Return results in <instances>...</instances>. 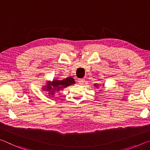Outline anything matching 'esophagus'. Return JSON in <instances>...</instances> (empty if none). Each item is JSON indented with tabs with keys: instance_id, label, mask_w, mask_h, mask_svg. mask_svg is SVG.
Wrapping results in <instances>:
<instances>
[{
	"instance_id": "34e87169",
	"label": "esophagus",
	"mask_w": 150,
	"mask_h": 150,
	"mask_svg": "<svg viewBox=\"0 0 150 150\" xmlns=\"http://www.w3.org/2000/svg\"><path fill=\"white\" fill-rule=\"evenodd\" d=\"M85 82L84 79H78V83L79 84H83Z\"/></svg>"
}]
</instances>
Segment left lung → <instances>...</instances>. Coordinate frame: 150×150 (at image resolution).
Here are the masks:
<instances>
[{"mask_svg":"<svg viewBox=\"0 0 150 150\" xmlns=\"http://www.w3.org/2000/svg\"><path fill=\"white\" fill-rule=\"evenodd\" d=\"M95 85H96V84H95ZM98 87V86H97V87Z\"/></svg>","mask_w":150,"mask_h":150,"instance_id":"left-lung-1","label":"left lung"}]
</instances>
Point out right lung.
Instances as JSON below:
<instances>
[{
    "label": "right lung",
    "mask_w": 150,
    "mask_h": 150,
    "mask_svg": "<svg viewBox=\"0 0 150 150\" xmlns=\"http://www.w3.org/2000/svg\"><path fill=\"white\" fill-rule=\"evenodd\" d=\"M73 84H75V81L72 77L66 78L63 80H54L52 82L49 81L47 85L43 88V90L47 91L50 95H54L55 90L59 91Z\"/></svg>",
    "instance_id": "add662e5"
}]
</instances>
